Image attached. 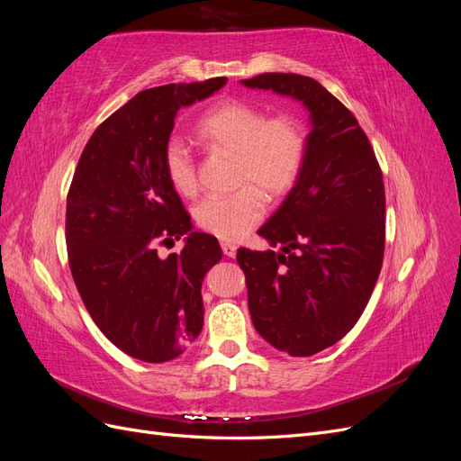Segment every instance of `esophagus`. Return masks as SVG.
<instances>
[{
	"instance_id": "esophagus-1",
	"label": "esophagus",
	"mask_w": 461,
	"mask_h": 461,
	"mask_svg": "<svg viewBox=\"0 0 461 461\" xmlns=\"http://www.w3.org/2000/svg\"><path fill=\"white\" fill-rule=\"evenodd\" d=\"M221 248H222V254H225L227 258H234L236 256V244H232V242H221Z\"/></svg>"
}]
</instances>
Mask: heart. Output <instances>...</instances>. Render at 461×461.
<instances>
[{"label":"heart","instance_id":"1","mask_svg":"<svg viewBox=\"0 0 461 461\" xmlns=\"http://www.w3.org/2000/svg\"><path fill=\"white\" fill-rule=\"evenodd\" d=\"M196 131L209 148L236 153L234 183L245 186L225 196L213 194L203 198L194 209V217L217 239L236 240L267 212L260 187L276 198L294 186L305 156L303 131L294 117L267 119L261 109L244 102L212 107ZM163 171L180 196L190 198L198 192L196 158L180 136H171L163 146Z\"/></svg>","mask_w":461,"mask_h":461}]
</instances>
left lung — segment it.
Instances as JSON below:
<instances>
[{"instance_id": "1", "label": "left lung", "mask_w": 461, "mask_h": 461, "mask_svg": "<svg viewBox=\"0 0 461 461\" xmlns=\"http://www.w3.org/2000/svg\"><path fill=\"white\" fill-rule=\"evenodd\" d=\"M302 102L312 131L294 186L258 230L278 252L240 248L254 327L276 350L313 356L364 313L384 254V185L356 117L310 77L242 80Z\"/></svg>"}]
</instances>
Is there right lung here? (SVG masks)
I'll use <instances>...</instances> for the list:
<instances>
[{"label": "right lung", "mask_w": 461, "mask_h": 461, "mask_svg": "<svg viewBox=\"0 0 461 461\" xmlns=\"http://www.w3.org/2000/svg\"><path fill=\"white\" fill-rule=\"evenodd\" d=\"M225 77L136 94L94 131L67 196L68 265L94 323L119 350L163 364L203 325L202 283L221 261L215 236L192 221L163 171L180 107L205 100ZM186 235L165 260L155 246Z\"/></svg>", "instance_id": "1"}]
</instances>
